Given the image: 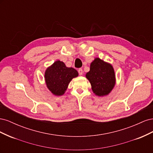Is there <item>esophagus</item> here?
I'll list each match as a JSON object with an SVG mask.
<instances>
[{
  "label": "esophagus",
  "instance_id": "obj_1",
  "mask_svg": "<svg viewBox=\"0 0 153 153\" xmlns=\"http://www.w3.org/2000/svg\"><path fill=\"white\" fill-rule=\"evenodd\" d=\"M78 73H79L80 75H82L83 74V69L82 68H80L79 69H78Z\"/></svg>",
  "mask_w": 153,
  "mask_h": 153
}]
</instances>
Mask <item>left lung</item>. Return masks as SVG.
<instances>
[{
    "instance_id": "8db88e82",
    "label": "left lung",
    "mask_w": 153,
    "mask_h": 153,
    "mask_svg": "<svg viewBox=\"0 0 153 153\" xmlns=\"http://www.w3.org/2000/svg\"><path fill=\"white\" fill-rule=\"evenodd\" d=\"M85 76L96 96L108 95L115 86V75L112 66L100 58H96L91 62L90 71Z\"/></svg>"
}]
</instances>
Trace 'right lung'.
<instances>
[{"label":"right lung","instance_id":"1","mask_svg":"<svg viewBox=\"0 0 153 153\" xmlns=\"http://www.w3.org/2000/svg\"><path fill=\"white\" fill-rule=\"evenodd\" d=\"M78 76L75 69L68 68L63 62L57 61L45 71V79L48 89L53 94L61 96L66 91L69 82Z\"/></svg>","mask_w":153,"mask_h":153}]
</instances>
